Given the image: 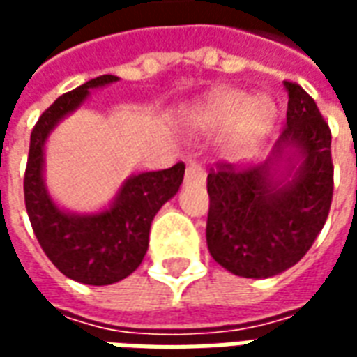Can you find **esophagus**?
<instances>
[{"mask_svg": "<svg viewBox=\"0 0 357 357\" xmlns=\"http://www.w3.org/2000/svg\"><path fill=\"white\" fill-rule=\"evenodd\" d=\"M206 179V172L202 170L199 164H189L185 170V181H193V183H202Z\"/></svg>", "mask_w": 357, "mask_h": 357, "instance_id": "34e87169", "label": "esophagus"}]
</instances>
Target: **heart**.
<instances>
[{"mask_svg":"<svg viewBox=\"0 0 357 357\" xmlns=\"http://www.w3.org/2000/svg\"><path fill=\"white\" fill-rule=\"evenodd\" d=\"M269 105L264 99H250L247 93L229 91L216 97L206 109L202 110L201 122L208 130H225L243 118L239 132L235 137V145L243 147L255 135L262 132L269 120Z\"/></svg>","mask_w":357,"mask_h":357,"instance_id":"1","label":"heart"}]
</instances>
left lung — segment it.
Masks as SVG:
<instances>
[{"mask_svg": "<svg viewBox=\"0 0 357 357\" xmlns=\"http://www.w3.org/2000/svg\"><path fill=\"white\" fill-rule=\"evenodd\" d=\"M289 91L287 126L273 158L287 144L305 156L292 182L271 183L268 162H218L208 174L206 243L212 258L239 277H273L298 262L327 222L333 201L331 130L315 101L296 82Z\"/></svg>", "mask_w": 357, "mask_h": 357, "instance_id": "left-lung-1", "label": "left lung"}]
</instances>
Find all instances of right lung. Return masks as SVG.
I'll return each instance as SVG.
<instances>
[{
	"mask_svg": "<svg viewBox=\"0 0 357 357\" xmlns=\"http://www.w3.org/2000/svg\"><path fill=\"white\" fill-rule=\"evenodd\" d=\"M116 76L102 74L80 88L61 95L43 110L30 135L24 204L36 239L53 266L78 283L110 284L122 281L143 262L149 247V229L164 202L178 193L185 164H174L168 170L145 172L128 179L116 202L95 216H73L59 210L42 181L43 143L59 118L80 105L88 91Z\"/></svg>",
	"mask_w": 357,
	"mask_h": 357,
	"instance_id": "obj_1",
	"label": "right lung"
}]
</instances>
